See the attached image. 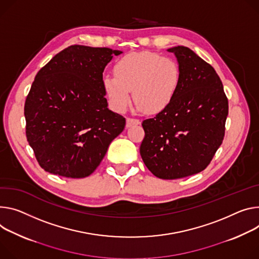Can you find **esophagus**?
Wrapping results in <instances>:
<instances>
[{
    "mask_svg": "<svg viewBox=\"0 0 259 259\" xmlns=\"http://www.w3.org/2000/svg\"><path fill=\"white\" fill-rule=\"evenodd\" d=\"M140 121L137 119H131V117H127L126 120V127H132L134 125H139Z\"/></svg>",
    "mask_w": 259,
    "mask_h": 259,
    "instance_id": "34e87169",
    "label": "esophagus"
}]
</instances>
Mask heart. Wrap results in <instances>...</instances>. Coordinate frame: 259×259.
<instances>
[{
	"mask_svg": "<svg viewBox=\"0 0 259 259\" xmlns=\"http://www.w3.org/2000/svg\"><path fill=\"white\" fill-rule=\"evenodd\" d=\"M113 72L102 77V88L112 109L120 113L131 102V91L137 110L159 113L174 101L182 82L177 61L150 52L124 56L116 61Z\"/></svg>",
	"mask_w": 259,
	"mask_h": 259,
	"instance_id": "1",
	"label": "heart"
}]
</instances>
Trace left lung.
<instances>
[{
    "instance_id": "1",
    "label": "left lung",
    "mask_w": 259,
    "mask_h": 259,
    "mask_svg": "<svg viewBox=\"0 0 259 259\" xmlns=\"http://www.w3.org/2000/svg\"><path fill=\"white\" fill-rule=\"evenodd\" d=\"M174 53L182 82L170 105L143 122L140 156L157 178L175 180L202 171L221 146L228 100L215 69L185 46Z\"/></svg>"
}]
</instances>
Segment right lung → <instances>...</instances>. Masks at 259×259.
I'll return each mask as SVG.
<instances>
[{"label": "right lung", "instance_id": "obj_1", "mask_svg": "<svg viewBox=\"0 0 259 259\" xmlns=\"http://www.w3.org/2000/svg\"><path fill=\"white\" fill-rule=\"evenodd\" d=\"M121 51L71 45L42 67L25 103L26 135L48 172L81 179L95 170L125 117L108 109L105 66Z\"/></svg>", "mask_w": 259, "mask_h": 259}]
</instances>
